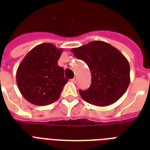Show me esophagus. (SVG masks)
Returning a JSON list of instances; mask_svg holds the SVG:
<instances>
[{"label":"esophagus","instance_id":"1","mask_svg":"<svg viewBox=\"0 0 150 150\" xmlns=\"http://www.w3.org/2000/svg\"><path fill=\"white\" fill-rule=\"evenodd\" d=\"M71 81L73 83H76V79H75V78H74L72 79H71Z\"/></svg>","mask_w":150,"mask_h":150}]
</instances>
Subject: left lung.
Here are the masks:
<instances>
[{"label": "left lung", "instance_id": "1", "mask_svg": "<svg viewBox=\"0 0 150 150\" xmlns=\"http://www.w3.org/2000/svg\"><path fill=\"white\" fill-rule=\"evenodd\" d=\"M71 52L75 57L86 63L91 72L90 87L87 90H79L85 101L106 107L123 96L130 83V66L117 48L96 40L72 48Z\"/></svg>", "mask_w": 150, "mask_h": 150}]
</instances>
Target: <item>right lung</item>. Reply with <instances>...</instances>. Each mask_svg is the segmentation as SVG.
Returning <instances> with one entry per match:
<instances>
[{
  "label": "right lung",
  "mask_w": 150,
  "mask_h": 150,
  "mask_svg": "<svg viewBox=\"0 0 150 150\" xmlns=\"http://www.w3.org/2000/svg\"><path fill=\"white\" fill-rule=\"evenodd\" d=\"M62 49L42 43L33 48L20 63L16 82L25 99L34 105L46 106L58 100L68 79L57 61Z\"/></svg>",
  "instance_id": "right-lung-1"
}]
</instances>
